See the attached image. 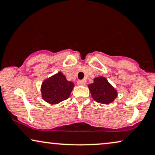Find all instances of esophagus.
Here are the masks:
<instances>
[{
	"instance_id": "obj_1",
	"label": "esophagus",
	"mask_w": 155,
	"mask_h": 155,
	"mask_svg": "<svg viewBox=\"0 0 155 155\" xmlns=\"http://www.w3.org/2000/svg\"><path fill=\"white\" fill-rule=\"evenodd\" d=\"M85 84V81H84V80H79V81H77V84L79 86H84Z\"/></svg>"
}]
</instances>
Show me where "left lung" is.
I'll use <instances>...</instances> for the list:
<instances>
[{"label":"left lung","instance_id":"1","mask_svg":"<svg viewBox=\"0 0 155 155\" xmlns=\"http://www.w3.org/2000/svg\"><path fill=\"white\" fill-rule=\"evenodd\" d=\"M94 100L103 104L113 102L117 97V90L104 76L94 78V82L88 85Z\"/></svg>","mask_w":155,"mask_h":155}]
</instances>
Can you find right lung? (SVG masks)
Instances as JSON below:
<instances>
[{
    "instance_id": "obj_1",
    "label": "right lung",
    "mask_w": 155,
    "mask_h": 155,
    "mask_svg": "<svg viewBox=\"0 0 155 155\" xmlns=\"http://www.w3.org/2000/svg\"><path fill=\"white\" fill-rule=\"evenodd\" d=\"M74 87L73 82L68 81L59 71L43 81L41 87V97L46 102L56 104L67 99Z\"/></svg>"
}]
</instances>
